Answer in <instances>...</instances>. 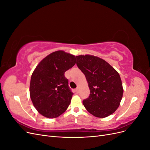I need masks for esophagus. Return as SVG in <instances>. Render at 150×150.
<instances>
[{
  "label": "esophagus",
  "instance_id": "34e87169",
  "mask_svg": "<svg viewBox=\"0 0 150 150\" xmlns=\"http://www.w3.org/2000/svg\"><path fill=\"white\" fill-rule=\"evenodd\" d=\"M74 91L76 92V94H78V93H79V89H78V88H77V89H76L74 90Z\"/></svg>",
  "mask_w": 150,
  "mask_h": 150
}]
</instances>
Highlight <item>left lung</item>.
Wrapping results in <instances>:
<instances>
[{
	"label": "left lung",
	"mask_w": 150,
	"mask_h": 150,
	"mask_svg": "<svg viewBox=\"0 0 150 150\" xmlns=\"http://www.w3.org/2000/svg\"><path fill=\"white\" fill-rule=\"evenodd\" d=\"M76 64L88 83L90 94L83 103L93 116L103 118L119 107L123 94L120 76L109 63L96 56H78Z\"/></svg>",
	"instance_id": "8db88e82"
}]
</instances>
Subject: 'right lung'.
<instances>
[{"mask_svg": "<svg viewBox=\"0 0 150 150\" xmlns=\"http://www.w3.org/2000/svg\"><path fill=\"white\" fill-rule=\"evenodd\" d=\"M75 64L74 56L57 51L44 58L35 67L29 91L34 106L40 115L54 118L67 110L73 93L64 72Z\"/></svg>", "mask_w": 150, "mask_h": 150, "instance_id": "right-lung-1", "label": "right lung"}]
</instances>
